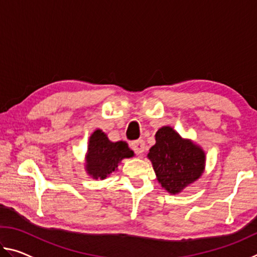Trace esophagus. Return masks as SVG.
<instances>
[{
    "label": "esophagus",
    "mask_w": 257,
    "mask_h": 257,
    "mask_svg": "<svg viewBox=\"0 0 257 257\" xmlns=\"http://www.w3.org/2000/svg\"><path fill=\"white\" fill-rule=\"evenodd\" d=\"M132 149L137 155H142L145 152V142L143 139H138L132 143Z\"/></svg>",
    "instance_id": "34e87169"
}]
</instances>
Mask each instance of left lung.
Masks as SVG:
<instances>
[{"instance_id": "1", "label": "left lung", "mask_w": 257, "mask_h": 257, "mask_svg": "<svg viewBox=\"0 0 257 257\" xmlns=\"http://www.w3.org/2000/svg\"><path fill=\"white\" fill-rule=\"evenodd\" d=\"M155 145L147 158L156 178L168 193H181L196 181L205 169V153L190 139H184L175 129L164 125L155 134Z\"/></svg>"}]
</instances>
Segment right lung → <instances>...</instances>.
<instances>
[{"label": "right lung", "mask_w": 257, "mask_h": 257, "mask_svg": "<svg viewBox=\"0 0 257 257\" xmlns=\"http://www.w3.org/2000/svg\"><path fill=\"white\" fill-rule=\"evenodd\" d=\"M134 156L125 142L112 143L102 130H95L90 135L86 154V171L94 179H105L118 169L123 159Z\"/></svg>", "instance_id": "1"}]
</instances>
